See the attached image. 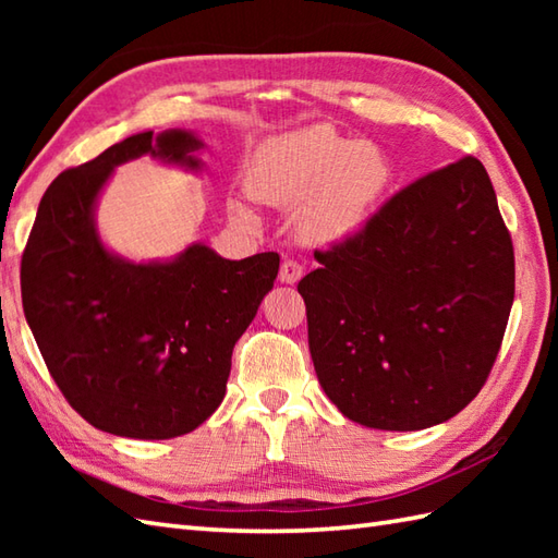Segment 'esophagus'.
<instances>
[{
    "mask_svg": "<svg viewBox=\"0 0 558 558\" xmlns=\"http://www.w3.org/2000/svg\"><path fill=\"white\" fill-rule=\"evenodd\" d=\"M302 276H304V268L298 264V260H282L280 282H286V286H294V282H298Z\"/></svg>",
    "mask_w": 558,
    "mask_h": 558,
    "instance_id": "34e87169",
    "label": "esophagus"
}]
</instances>
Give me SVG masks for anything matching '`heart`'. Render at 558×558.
Wrapping results in <instances>:
<instances>
[{
    "label": "heart",
    "mask_w": 558,
    "mask_h": 558,
    "mask_svg": "<svg viewBox=\"0 0 558 558\" xmlns=\"http://www.w3.org/2000/svg\"><path fill=\"white\" fill-rule=\"evenodd\" d=\"M390 186V162L374 141H352L328 124L268 138L252 168V189L272 206L294 208V230L312 246L362 234ZM252 218L244 204L232 206Z\"/></svg>",
    "instance_id": "obj_1"
}]
</instances>
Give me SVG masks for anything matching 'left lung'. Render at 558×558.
Masks as SVG:
<instances>
[{
    "label": "left lung",
    "instance_id": "8db88e82",
    "mask_svg": "<svg viewBox=\"0 0 558 558\" xmlns=\"http://www.w3.org/2000/svg\"><path fill=\"white\" fill-rule=\"evenodd\" d=\"M300 280L324 393L369 429L417 432L468 405L499 354L513 242L477 158L422 177Z\"/></svg>",
    "mask_w": 558,
    "mask_h": 558
}]
</instances>
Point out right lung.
I'll list each match as a JSON object with an SVG mask.
<instances>
[{
    "label": "right lung",
    "mask_w": 558,
    "mask_h": 558,
    "mask_svg": "<svg viewBox=\"0 0 558 558\" xmlns=\"http://www.w3.org/2000/svg\"><path fill=\"white\" fill-rule=\"evenodd\" d=\"M189 129L134 134L47 186L21 260L23 314L69 405L98 429L160 441L194 432L225 398L234 342L272 290L280 256L222 258L192 242L129 260L96 208L114 168L153 158L198 172Z\"/></svg>",
    "instance_id": "right-lung-1"
}]
</instances>
